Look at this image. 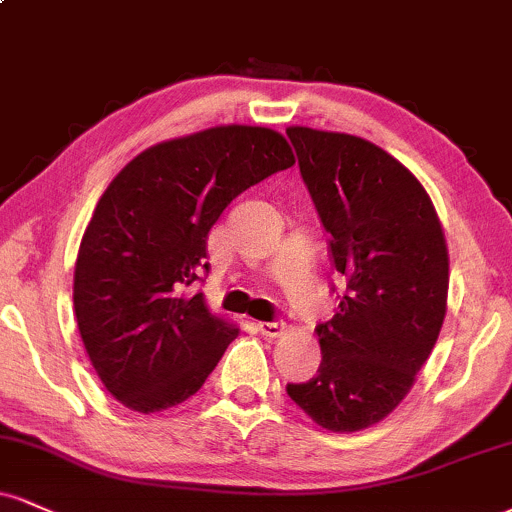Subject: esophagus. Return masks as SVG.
I'll return each mask as SVG.
<instances>
[{
    "label": "esophagus",
    "mask_w": 512,
    "mask_h": 512,
    "mask_svg": "<svg viewBox=\"0 0 512 512\" xmlns=\"http://www.w3.org/2000/svg\"><path fill=\"white\" fill-rule=\"evenodd\" d=\"M257 331H260L262 336L281 338L288 331V326L283 322H260V324H257Z\"/></svg>",
    "instance_id": "esophagus-1"
}]
</instances>
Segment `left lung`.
I'll return each mask as SVG.
<instances>
[{
  "mask_svg": "<svg viewBox=\"0 0 512 512\" xmlns=\"http://www.w3.org/2000/svg\"><path fill=\"white\" fill-rule=\"evenodd\" d=\"M286 133L346 276L338 312L317 329V377L286 391L322 429L362 432L398 408L436 346L448 310L446 236L417 176L379 145L307 126Z\"/></svg>",
  "mask_w": 512,
  "mask_h": 512,
  "instance_id": "left-lung-1",
  "label": "left lung"
}]
</instances>
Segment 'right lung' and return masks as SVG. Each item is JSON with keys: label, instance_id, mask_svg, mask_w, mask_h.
<instances>
[{"label": "right lung", "instance_id": "add662e5", "mask_svg": "<svg viewBox=\"0 0 512 512\" xmlns=\"http://www.w3.org/2000/svg\"><path fill=\"white\" fill-rule=\"evenodd\" d=\"M293 164L279 131L229 123L147 147L104 190L80 240L73 310L97 377L128 410L195 396L238 336L186 286L209 269V229L233 197Z\"/></svg>", "mask_w": 512, "mask_h": 512}]
</instances>
